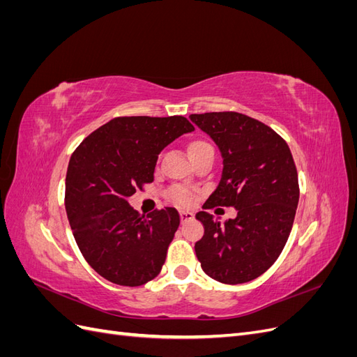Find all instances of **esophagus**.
<instances>
[{
  "mask_svg": "<svg viewBox=\"0 0 357 357\" xmlns=\"http://www.w3.org/2000/svg\"><path fill=\"white\" fill-rule=\"evenodd\" d=\"M193 218H195V214L190 213V211H181V213H180V219H181V222L192 220Z\"/></svg>",
  "mask_w": 357,
  "mask_h": 357,
  "instance_id": "34e87169",
  "label": "esophagus"
}]
</instances>
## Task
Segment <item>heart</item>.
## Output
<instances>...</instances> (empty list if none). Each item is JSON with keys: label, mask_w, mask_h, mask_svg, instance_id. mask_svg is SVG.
Instances as JSON below:
<instances>
[{"label": "heart", "mask_w": 357, "mask_h": 357, "mask_svg": "<svg viewBox=\"0 0 357 357\" xmlns=\"http://www.w3.org/2000/svg\"><path fill=\"white\" fill-rule=\"evenodd\" d=\"M207 147H211L207 142H202V139H193V142L188 147V152L190 155V153H195V152H198V150L207 149ZM171 199L176 204L181 205V207H188V205H190L193 202V193L188 189L178 188L171 193Z\"/></svg>", "instance_id": "obj_1"}]
</instances>
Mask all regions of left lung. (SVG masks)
Instances as JSON below:
<instances>
[{
    "label": "left lung",
    "mask_w": 357,
    "mask_h": 357,
    "mask_svg": "<svg viewBox=\"0 0 357 357\" xmlns=\"http://www.w3.org/2000/svg\"><path fill=\"white\" fill-rule=\"evenodd\" d=\"M219 147L223 168L202 208H236V218L199 211L204 236L195 244L202 271L215 282L241 284L262 275L282 253L299 201L290 149L271 128L248 116L223 112L190 114Z\"/></svg>",
    "instance_id": "left-lung-1"
}]
</instances>
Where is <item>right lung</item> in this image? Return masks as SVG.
Returning <instances> with one entry per match:
<instances>
[{
	"label": "right lung",
	"instance_id": "add662e5",
	"mask_svg": "<svg viewBox=\"0 0 357 357\" xmlns=\"http://www.w3.org/2000/svg\"><path fill=\"white\" fill-rule=\"evenodd\" d=\"M195 128L183 116L116 117L73 153L66 178V210L82 255L109 282L137 287L153 280L178 229L176 208L147 218L128 202L153 181L159 153Z\"/></svg>",
	"mask_w": 357,
	"mask_h": 357
}]
</instances>
